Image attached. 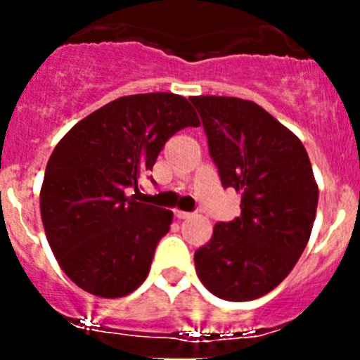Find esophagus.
I'll list each match as a JSON object with an SVG mask.
<instances>
[{"mask_svg":"<svg viewBox=\"0 0 360 360\" xmlns=\"http://www.w3.org/2000/svg\"><path fill=\"white\" fill-rule=\"evenodd\" d=\"M174 218H178V219H187V218H191V212H186V211H174Z\"/></svg>","mask_w":360,"mask_h":360,"instance_id":"1","label":"esophagus"}]
</instances>
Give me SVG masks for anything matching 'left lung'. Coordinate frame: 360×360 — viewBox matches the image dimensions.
Masks as SVG:
<instances>
[{
  "label": "left lung",
  "instance_id": "left-lung-1",
  "mask_svg": "<svg viewBox=\"0 0 360 360\" xmlns=\"http://www.w3.org/2000/svg\"><path fill=\"white\" fill-rule=\"evenodd\" d=\"M224 187L241 193V214L218 221L195 252L200 281L225 301L274 290L303 254L319 189L297 136L256 103L191 97Z\"/></svg>",
  "mask_w": 360,
  "mask_h": 360
}]
</instances>
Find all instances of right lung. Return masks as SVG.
Masks as SVG:
<instances>
[{
  "label": "right lung",
  "instance_id": "add662e5",
  "mask_svg": "<svg viewBox=\"0 0 360 360\" xmlns=\"http://www.w3.org/2000/svg\"><path fill=\"white\" fill-rule=\"evenodd\" d=\"M200 120L174 94L120 97L77 122L56 146L41 187V218L53 256L77 287L122 297L148 278L173 212L135 202L165 142Z\"/></svg>",
  "mask_w": 360,
  "mask_h": 360
}]
</instances>
